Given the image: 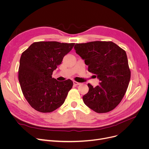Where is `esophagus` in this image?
<instances>
[{"instance_id":"1","label":"esophagus","mask_w":149,"mask_h":149,"mask_svg":"<svg viewBox=\"0 0 149 149\" xmlns=\"http://www.w3.org/2000/svg\"><path fill=\"white\" fill-rule=\"evenodd\" d=\"M74 85H76V86H78V85H80L81 83H79V82H77V81H74Z\"/></svg>"}]
</instances>
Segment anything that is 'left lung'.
Segmentation results:
<instances>
[{
	"mask_svg": "<svg viewBox=\"0 0 149 149\" xmlns=\"http://www.w3.org/2000/svg\"><path fill=\"white\" fill-rule=\"evenodd\" d=\"M74 49L100 81L83 97L84 104L97 113L113 110L121 102L130 79L126 52L112 42L76 43ZM96 75H95L96 77Z\"/></svg>",
	"mask_w": 149,
	"mask_h": 149,
	"instance_id": "left-lung-1",
	"label": "left lung"
}]
</instances>
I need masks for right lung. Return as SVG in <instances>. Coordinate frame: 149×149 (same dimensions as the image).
<instances>
[{
    "label": "right lung",
    "mask_w": 149,
    "mask_h": 149,
    "mask_svg": "<svg viewBox=\"0 0 149 149\" xmlns=\"http://www.w3.org/2000/svg\"><path fill=\"white\" fill-rule=\"evenodd\" d=\"M74 45L34 42L22 54L19 80L23 95L35 110L51 112L64 103L73 82L69 79L58 81L52 75Z\"/></svg>",
    "instance_id": "add662e5"
}]
</instances>
